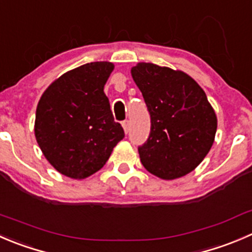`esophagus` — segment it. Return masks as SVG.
I'll list each match as a JSON object with an SVG mask.
<instances>
[{
    "label": "esophagus",
    "instance_id": "34e87169",
    "mask_svg": "<svg viewBox=\"0 0 252 252\" xmlns=\"http://www.w3.org/2000/svg\"><path fill=\"white\" fill-rule=\"evenodd\" d=\"M122 126H123L124 131H126V133L128 134V131L130 130V124H129V121H124L123 123H122Z\"/></svg>",
    "mask_w": 252,
    "mask_h": 252
}]
</instances>
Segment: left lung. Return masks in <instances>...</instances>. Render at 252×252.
<instances>
[{"instance_id":"left-lung-1","label":"left lung","mask_w":252,"mask_h":252,"mask_svg":"<svg viewBox=\"0 0 252 252\" xmlns=\"http://www.w3.org/2000/svg\"><path fill=\"white\" fill-rule=\"evenodd\" d=\"M134 82L150 113V135L139 146L144 167L162 180L193 171L214 143L217 116L202 87L183 71L139 63Z\"/></svg>"}]
</instances>
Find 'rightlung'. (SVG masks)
<instances>
[{
    "label": "right lung",
    "instance_id": "1",
    "mask_svg": "<svg viewBox=\"0 0 252 252\" xmlns=\"http://www.w3.org/2000/svg\"><path fill=\"white\" fill-rule=\"evenodd\" d=\"M113 69L112 63L96 61L70 70L39 99L36 143L50 165L67 177L82 180L101 170L124 138L103 91Z\"/></svg>",
    "mask_w": 252,
    "mask_h": 252
}]
</instances>
